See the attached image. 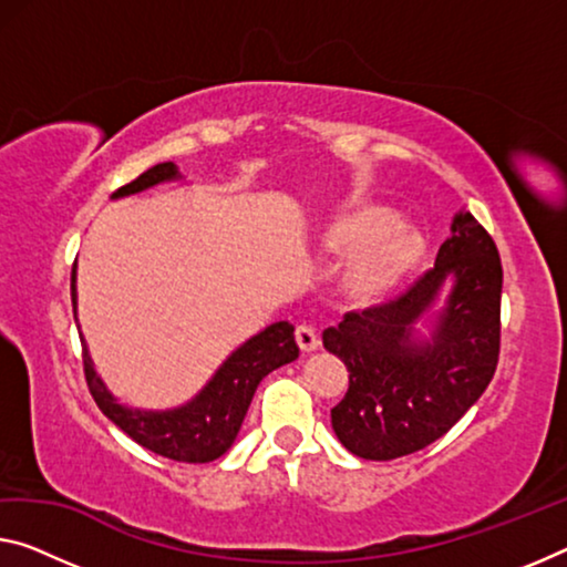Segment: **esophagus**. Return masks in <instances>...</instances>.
<instances>
[{"instance_id": "1", "label": "esophagus", "mask_w": 567, "mask_h": 567, "mask_svg": "<svg viewBox=\"0 0 567 567\" xmlns=\"http://www.w3.org/2000/svg\"><path fill=\"white\" fill-rule=\"evenodd\" d=\"M296 342H299L301 352H313L319 347V334L311 324H299L296 327Z\"/></svg>"}]
</instances>
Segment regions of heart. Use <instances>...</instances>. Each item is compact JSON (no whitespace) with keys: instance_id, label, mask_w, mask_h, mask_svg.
Returning <instances> with one entry per match:
<instances>
[{"instance_id":"obj_1","label":"heart","mask_w":567,"mask_h":567,"mask_svg":"<svg viewBox=\"0 0 567 567\" xmlns=\"http://www.w3.org/2000/svg\"><path fill=\"white\" fill-rule=\"evenodd\" d=\"M311 246L319 258H344L337 286L362 307L388 299L425 258L423 233L372 199L344 205L319 225Z\"/></svg>"}]
</instances>
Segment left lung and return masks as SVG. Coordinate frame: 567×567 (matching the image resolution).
<instances>
[{
  "instance_id": "1",
  "label": "left lung",
  "mask_w": 567,
  "mask_h": 567,
  "mask_svg": "<svg viewBox=\"0 0 567 567\" xmlns=\"http://www.w3.org/2000/svg\"><path fill=\"white\" fill-rule=\"evenodd\" d=\"M502 260L492 235L458 210L435 268L411 291L324 329V347L350 370L332 429L350 454H415L461 421L499 360Z\"/></svg>"
}]
</instances>
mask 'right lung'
<instances>
[{"instance_id": "obj_1", "label": "right lung", "mask_w": 567, "mask_h": 567, "mask_svg": "<svg viewBox=\"0 0 567 567\" xmlns=\"http://www.w3.org/2000/svg\"><path fill=\"white\" fill-rule=\"evenodd\" d=\"M182 174L174 162H162L156 167L138 174L134 182H128L111 199H121L128 195H138L144 189H152L164 182H179ZM73 296V317L78 319V291H75V266L71 278ZM83 344V370L89 380V390L109 417L124 431L128 439H134L138 446L154 451L164 458L185 461V464H207V461L220 458L233 446L238 435L243 417H246L250 400L256 395V388L268 372L293 362L299 357V344L293 339V327L289 321H276L243 342L238 350L228 354L220 368L215 370L210 380L199 393L187 403L150 411V408H132L111 393L106 382L93 368V357L85 344L81 327H78Z\"/></svg>"}]
</instances>
